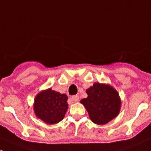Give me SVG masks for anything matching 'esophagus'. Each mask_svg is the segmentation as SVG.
Masks as SVG:
<instances>
[{
  "instance_id": "1",
  "label": "esophagus",
  "mask_w": 151,
  "mask_h": 151,
  "mask_svg": "<svg viewBox=\"0 0 151 151\" xmlns=\"http://www.w3.org/2000/svg\"><path fill=\"white\" fill-rule=\"evenodd\" d=\"M79 96H72V98H71V100H72L74 102H77V101H79Z\"/></svg>"
}]
</instances>
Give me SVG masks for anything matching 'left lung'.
Wrapping results in <instances>:
<instances>
[{"label":"left lung","instance_id":"obj_1","mask_svg":"<svg viewBox=\"0 0 151 151\" xmlns=\"http://www.w3.org/2000/svg\"><path fill=\"white\" fill-rule=\"evenodd\" d=\"M88 97L80 103L88 111L93 123L103 125L109 123L119 114L122 102L119 95L109 84L95 82L86 90Z\"/></svg>","mask_w":151,"mask_h":151}]
</instances>
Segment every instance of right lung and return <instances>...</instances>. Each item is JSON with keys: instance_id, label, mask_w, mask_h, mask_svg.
I'll list each match as a JSON object with an SVG mask.
<instances>
[{"instance_id": "obj_1", "label": "right lung", "mask_w": 151, "mask_h": 151, "mask_svg": "<svg viewBox=\"0 0 151 151\" xmlns=\"http://www.w3.org/2000/svg\"><path fill=\"white\" fill-rule=\"evenodd\" d=\"M66 94L51 88L42 90L35 96L33 109L36 116L47 124H55L63 119L68 109Z\"/></svg>"}]
</instances>
